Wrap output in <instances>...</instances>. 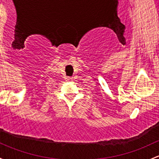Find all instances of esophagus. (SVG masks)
<instances>
[{
  "label": "esophagus",
  "instance_id": "obj_1",
  "mask_svg": "<svg viewBox=\"0 0 159 159\" xmlns=\"http://www.w3.org/2000/svg\"><path fill=\"white\" fill-rule=\"evenodd\" d=\"M69 79H70V80H72L73 78H71H71H69Z\"/></svg>",
  "mask_w": 159,
  "mask_h": 159
}]
</instances>
